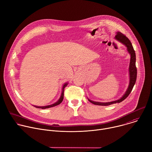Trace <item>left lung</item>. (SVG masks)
I'll list each match as a JSON object with an SVG mask.
<instances>
[{
	"mask_svg": "<svg viewBox=\"0 0 152 152\" xmlns=\"http://www.w3.org/2000/svg\"><path fill=\"white\" fill-rule=\"evenodd\" d=\"M115 39L118 40V41L121 42L123 44H124L128 49V51L131 55V59H130V64H129V86L128 88L127 91H126L125 94L123 95L122 98H121L119 99L116 101H113L112 102L109 103H99V102H92V101L88 99V100L91 103L95 105H98V106H109L112 104L115 103H119L122 102L125 99H126L128 96L129 95L131 92L132 90V88L135 83L136 79H137V70L135 66V61H136V56L135 50L134 49V48L132 45V43L131 41L129 40V39L124 34L118 31L116 36Z\"/></svg>",
	"mask_w": 152,
	"mask_h": 152,
	"instance_id": "8db88e82",
	"label": "left lung"
}]
</instances>
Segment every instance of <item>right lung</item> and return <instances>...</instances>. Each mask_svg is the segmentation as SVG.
<instances>
[{"label":"right lung","mask_w":152,"mask_h":152,"mask_svg":"<svg viewBox=\"0 0 152 152\" xmlns=\"http://www.w3.org/2000/svg\"><path fill=\"white\" fill-rule=\"evenodd\" d=\"M67 83H65L64 85H63V90H62V93H61V96L60 98V99H58V102H57L56 103L53 104H51V105H49V106H42V107H40V106H35V107L36 108H39V109H48V108H50V107H54V106H56L58 104H60L63 100V98H64V88L66 87V86L67 85Z\"/></svg>","instance_id":"1"}]
</instances>
